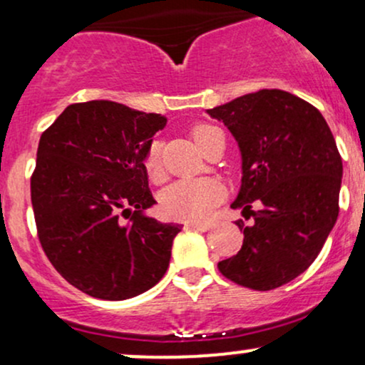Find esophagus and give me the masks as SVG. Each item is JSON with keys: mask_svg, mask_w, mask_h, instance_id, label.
Segmentation results:
<instances>
[{"mask_svg": "<svg viewBox=\"0 0 365 365\" xmlns=\"http://www.w3.org/2000/svg\"><path fill=\"white\" fill-rule=\"evenodd\" d=\"M188 228H194V230H199V232H207L209 228H211V223H204V221H190V223H187Z\"/></svg>", "mask_w": 365, "mask_h": 365, "instance_id": "34e87169", "label": "esophagus"}]
</instances>
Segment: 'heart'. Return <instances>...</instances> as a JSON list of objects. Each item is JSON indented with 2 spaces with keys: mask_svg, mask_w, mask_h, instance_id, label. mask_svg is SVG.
<instances>
[{
  "mask_svg": "<svg viewBox=\"0 0 365 365\" xmlns=\"http://www.w3.org/2000/svg\"><path fill=\"white\" fill-rule=\"evenodd\" d=\"M220 130L211 125H197L192 128V137L200 149L204 144ZM145 173L150 180L159 182L163 178V163H161V145L159 142H153L149 145L144 158ZM221 187L215 180L195 178V180H178L166 187L161 194V209L168 217L173 220H202L211 209L220 202Z\"/></svg>",
  "mask_w": 365,
  "mask_h": 365,
  "instance_id": "obj_1",
  "label": "heart"
}]
</instances>
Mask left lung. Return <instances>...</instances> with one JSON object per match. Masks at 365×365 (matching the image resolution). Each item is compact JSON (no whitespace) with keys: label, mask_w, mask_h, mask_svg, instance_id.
<instances>
[{"label":"left lung","mask_w":365,"mask_h":365,"mask_svg":"<svg viewBox=\"0 0 365 365\" xmlns=\"http://www.w3.org/2000/svg\"><path fill=\"white\" fill-rule=\"evenodd\" d=\"M207 113L238 142L242 185L232 207L252 217L250 226L237 221L244 244L217 269L242 287L273 290L311 266L336 223V142L319 110L287 91L262 89Z\"/></svg>","instance_id":"left-lung-1"}]
</instances>
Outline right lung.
Returning <instances> with one entry per match:
<instances>
[{"mask_svg": "<svg viewBox=\"0 0 365 365\" xmlns=\"http://www.w3.org/2000/svg\"><path fill=\"white\" fill-rule=\"evenodd\" d=\"M165 125L156 113L87 101L66 106L41 135L31 178L37 235L54 269L87 295L132 299L168 269L182 226L144 215L156 204L144 158Z\"/></svg>", "mask_w": 365, "mask_h": 365, "instance_id": "1", "label": "right lung"}]
</instances>
